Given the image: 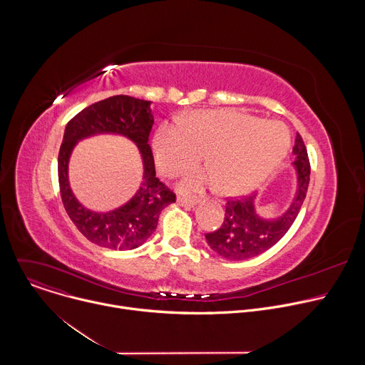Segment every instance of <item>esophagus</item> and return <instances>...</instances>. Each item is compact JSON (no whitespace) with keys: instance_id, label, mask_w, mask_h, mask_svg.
<instances>
[{"instance_id":"obj_1","label":"esophagus","mask_w":365,"mask_h":365,"mask_svg":"<svg viewBox=\"0 0 365 365\" xmlns=\"http://www.w3.org/2000/svg\"><path fill=\"white\" fill-rule=\"evenodd\" d=\"M178 203L180 205V206H183V207H193V206H196V203H197V199H195V197H182V196H179L178 197Z\"/></svg>"}]
</instances>
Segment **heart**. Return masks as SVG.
<instances>
[{"instance_id": "b5f03b06", "label": "heart", "mask_w": 365, "mask_h": 365, "mask_svg": "<svg viewBox=\"0 0 365 365\" xmlns=\"http://www.w3.org/2000/svg\"><path fill=\"white\" fill-rule=\"evenodd\" d=\"M290 137L276 121L230 110H203L183 124L163 123L153 138L155 165L166 176L193 166L203 153L210 170L189 172L185 192H199L217 182L218 192L241 195L264 182L286 158Z\"/></svg>"}]
</instances>
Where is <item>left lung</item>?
I'll list each match as a JSON object with an SVG mask.
<instances>
[{
	"instance_id": "8db88e82",
	"label": "left lung",
	"mask_w": 365,
	"mask_h": 365,
	"mask_svg": "<svg viewBox=\"0 0 365 365\" xmlns=\"http://www.w3.org/2000/svg\"><path fill=\"white\" fill-rule=\"evenodd\" d=\"M293 155L296 190L287 210L279 217L266 218L257 212V195L230 199L225 205L222 225L214 232L205 234L214 252L231 262H241L267 251L283 238L300 211L309 186L307 151L299 134H296Z\"/></svg>"
}]
</instances>
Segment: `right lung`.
Segmentation results:
<instances>
[{
    "instance_id": "right-lung-1",
    "label": "right lung",
    "mask_w": 365,
    "mask_h": 365,
    "mask_svg": "<svg viewBox=\"0 0 365 365\" xmlns=\"http://www.w3.org/2000/svg\"><path fill=\"white\" fill-rule=\"evenodd\" d=\"M151 101L128 95H115L95 102L76 114L66 125L59 150L58 172L65 210L91 242L110 250H134L143 245L158 228L160 212L176 200L158 178L148 145V135L154 123ZM114 133L133 140L143 163V178L133 197L115 210L101 213L82 205L68 183V160L73 148L85 138Z\"/></svg>"
}]
</instances>
